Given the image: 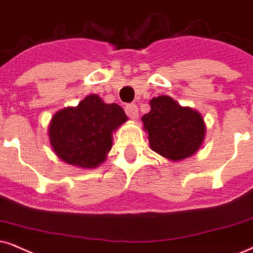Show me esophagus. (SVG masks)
<instances>
[{"instance_id": "obj_1", "label": "esophagus", "mask_w": 253, "mask_h": 253, "mask_svg": "<svg viewBox=\"0 0 253 253\" xmlns=\"http://www.w3.org/2000/svg\"><path fill=\"white\" fill-rule=\"evenodd\" d=\"M125 112H126L127 117L130 118V119H136L137 116H139V108L135 104H127L125 106Z\"/></svg>"}]
</instances>
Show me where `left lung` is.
Wrapping results in <instances>:
<instances>
[{
	"label": "left lung",
	"mask_w": 253,
	"mask_h": 253,
	"mask_svg": "<svg viewBox=\"0 0 253 253\" xmlns=\"http://www.w3.org/2000/svg\"><path fill=\"white\" fill-rule=\"evenodd\" d=\"M150 148L172 161L197 152L206 133L203 118L190 107H182L167 95L150 100V112L142 117Z\"/></svg>",
	"instance_id": "left-lung-1"
}]
</instances>
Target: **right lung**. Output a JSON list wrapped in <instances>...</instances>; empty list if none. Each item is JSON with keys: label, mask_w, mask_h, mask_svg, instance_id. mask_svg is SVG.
Listing matches in <instances>:
<instances>
[{"label": "right lung", "mask_w": 253, "mask_h": 253, "mask_svg": "<svg viewBox=\"0 0 253 253\" xmlns=\"http://www.w3.org/2000/svg\"><path fill=\"white\" fill-rule=\"evenodd\" d=\"M127 120L117 104H105L99 95H87L77 107L57 112L49 127L50 143L66 164L94 168L105 161L112 133Z\"/></svg>", "instance_id": "1"}]
</instances>
